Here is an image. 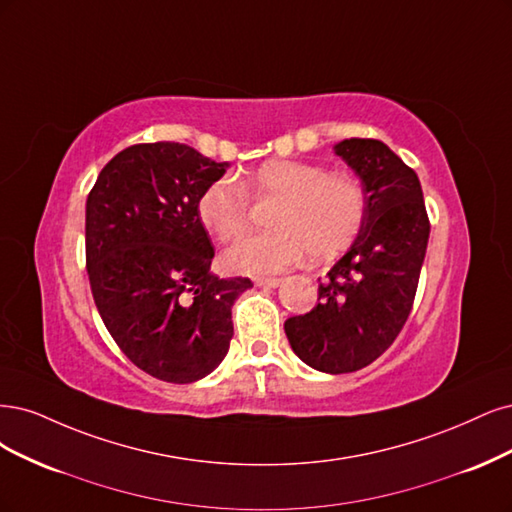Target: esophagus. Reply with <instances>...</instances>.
Instances as JSON below:
<instances>
[{"mask_svg":"<svg viewBox=\"0 0 512 512\" xmlns=\"http://www.w3.org/2000/svg\"><path fill=\"white\" fill-rule=\"evenodd\" d=\"M283 280L280 278H255V285L257 287H268V289H276Z\"/></svg>","mask_w":512,"mask_h":512,"instance_id":"1","label":"esophagus"}]
</instances>
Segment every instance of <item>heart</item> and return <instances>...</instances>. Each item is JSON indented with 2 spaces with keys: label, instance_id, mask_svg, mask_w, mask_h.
<instances>
[{
  "label": "heart",
  "instance_id": "1",
  "mask_svg": "<svg viewBox=\"0 0 512 512\" xmlns=\"http://www.w3.org/2000/svg\"><path fill=\"white\" fill-rule=\"evenodd\" d=\"M249 192L257 202L274 200L266 234L244 236L223 253L236 274H272L308 257L332 259L349 246L364 221V191L355 178L327 174L317 163L270 159L242 178L210 183L197 200V217L212 236L232 240L249 223Z\"/></svg>",
  "mask_w": 512,
  "mask_h": 512
}]
</instances>
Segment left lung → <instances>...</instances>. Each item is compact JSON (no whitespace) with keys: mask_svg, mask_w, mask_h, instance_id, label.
<instances>
[{"mask_svg":"<svg viewBox=\"0 0 512 512\" xmlns=\"http://www.w3.org/2000/svg\"><path fill=\"white\" fill-rule=\"evenodd\" d=\"M334 153L361 180L364 221L319 283V304L285 321L293 353L327 374L366 368L404 327L430 238L417 174L381 140L349 138Z\"/></svg>","mask_w":512,"mask_h":512,"instance_id":"8db88e82","label":"left lung"}]
</instances>
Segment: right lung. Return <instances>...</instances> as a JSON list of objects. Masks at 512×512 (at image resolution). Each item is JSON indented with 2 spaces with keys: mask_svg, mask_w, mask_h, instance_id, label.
Listing matches in <instances>:
<instances>
[{
  "mask_svg": "<svg viewBox=\"0 0 512 512\" xmlns=\"http://www.w3.org/2000/svg\"><path fill=\"white\" fill-rule=\"evenodd\" d=\"M229 163L153 142L114 155L87 197V272L100 317L134 364L166 383H195L225 359L232 306L249 278H219L202 191Z\"/></svg>",
  "mask_w": 512,
  "mask_h": 512,
  "instance_id": "add662e5",
  "label": "right lung"
}]
</instances>
